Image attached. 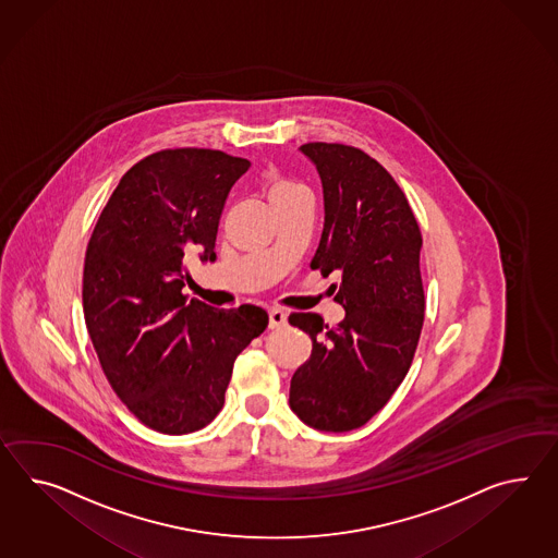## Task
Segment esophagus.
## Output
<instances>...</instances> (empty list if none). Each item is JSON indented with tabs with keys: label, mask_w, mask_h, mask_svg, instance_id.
Returning a JSON list of instances; mask_svg holds the SVG:
<instances>
[{
	"label": "esophagus",
	"mask_w": 558,
	"mask_h": 558,
	"mask_svg": "<svg viewBox=\"0 0 558 558\" xmlns=\"http://www.w3.org/2000/svg\"><path fill=\"white\" fill-rule=\"evenodd\" d=\"M268 316H270V325H268V327L272 328V330H276V328H284L286 323H288L284 311H280V308H272V311L268 313Z\"/></svg>",
	"instance_id": "1"
}]
</instances>
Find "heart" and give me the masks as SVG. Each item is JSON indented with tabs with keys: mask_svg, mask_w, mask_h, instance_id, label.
<instances>
[{
	"mask_svg": "<svg viewBox=\"0 0 558 558\" xmlns=\"http://www.w3.org/2000/svg\"><path fill=\"white\" fill-rule=\"evenodd\" d=\"M294 190V185H286V183H280V185H276L270 191V195H276V193H284V191Z\"/></svg>",
	"mask_w": 558,
	"mask_h": 558,
	"instance_id": "obj_1",
	"label": "heart"
}]
</instances>
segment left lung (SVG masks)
Instances as JSON below:
<instances>
[{
    "label": "left lung",
    "instance_id": "1",
    "mask_svg": "<svg viewBox=\"0 0 558 558\" xmlns=\"http://www.w3.org/2000/svg\"><path fill=\"white\" fill-rule=\"evenodd\" d=\"M325 195V228L311 268L340 272L339 325L292 313L313 354L290 383V408L320 432H351L387 405L405 379L425 316L422 231L405 193L365 150L306 143ZM332 290V292H335Z\"/></svg>",
    "mask_w": 558,
    "mask_h": 558
}]
</instances>
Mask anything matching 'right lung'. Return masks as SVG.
I'll return each mask as SVG.
<instances>
[{
  "label": "right lung",
  "mask_w": 558,
  "mask_h": 558,
  "mask_svg": "<svg viewBox=\"0 0 558 558\" xmlns=\"http://www.w3.org/2000/svg\"><path fill=\"white\" fill-rule=\"evenodd\" d=\"M247 169L223 150H157L124 173L86 247L82 308L100 367L155 432L214 422L235 356L268 327L258 306L218 311L181 292L187 258L216 259L223 205Z\"/></svg>",
  "instance_id": "right-lung-1"
}]
</instances>
